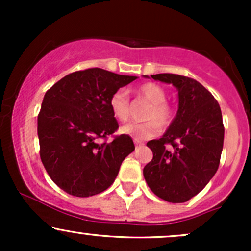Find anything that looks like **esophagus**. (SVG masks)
Instances as JSON below:
<instances>
[{"instance_id": "esophagus-1", "label": "esophagus", "mask_w": 251, "mask_h": 251, "mask_svg": "<svg viewBox=\"0 0 251 251\" xmlns=\"http://www.w3.org/2000/svg\"><path fill=\"white\" fill-rule=\"evenodd\" d=\"M134 144H135V149L143 148V146H144V143H142V142H138V140H134Z\"/></svg>"}]
</instances>
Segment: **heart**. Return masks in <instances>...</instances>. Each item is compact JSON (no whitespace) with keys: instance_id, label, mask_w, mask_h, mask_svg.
<instances>
[{"instance_id":"heart-1","label":"heart","mask_w":251,"mask_h":251,"mask_svg":"<svg viewBox=\"0 0 251 251\" xmlns=\"http://www.w3.org/2000/svg\"><path fill=\"white\" fill-rule=\"evenodd\" d=\"M138 97L151 103L146 113V119H153L146 123H129L124 125L120 131L134 140H145L159 132V125L168 126L172 118V108L166 102V93L163 87L154 82H145L137 89ZM112 114L119 122H126L131 116V101L124 89H118L109 99ZM157 120L159 124L155 122Z\"/></svg>"}]
</instances>
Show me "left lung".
I'll use <instances>...</instances> for the list:
<instances>
[{"instance_id": "obj_1", "label": "left lung", "mask_w": 251, "mask_h": 251, "mask_svg": "<svg viewBox=\"0 0 251 251\" xmlns=\"http://www.w3.org/2000/svg\"><path fill=\"white\" fill-rule=\"evenodd\" d=\"M151 77L172 83L179 103L168 131L148 143L153 158L144 168V178L159 198L184 203L205 188L220 166L224 140L221 107L195 79L170 73Z\"/></svg>"}]
</instances>
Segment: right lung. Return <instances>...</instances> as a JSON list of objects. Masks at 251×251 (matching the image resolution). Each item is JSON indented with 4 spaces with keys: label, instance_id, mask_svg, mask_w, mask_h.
Segmentation results:
<instances>
[{
    "label": "right lung",
    "instance_id": "1",
    "mask_svg": "<svg viewBox=\"0 0 251 251\" xmlns=\"http://www.w3.org/2000/svg\"><path fill=\"white\" fill-rule=\"evenodd\" d=\"M135 79L88 68L68 74L46 92L37 116L40 157L51 180L67 194L89 197L105 191L134 151L129 135H113L109 143L107 137L119 127L109 99Z\"/></svg>",
    "mask_w": 251,
    "mask_h": 251
}]
</instances>
